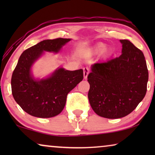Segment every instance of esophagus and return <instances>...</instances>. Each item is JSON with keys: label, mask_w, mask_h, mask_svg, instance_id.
<instances>
[{"label": "esophagus", "mask_w": 155, "mask_h": 155, "mask_svg": "<svg viewBox=\"0 0 155 155\" xmlns=\"http://www.w3.org/2000/svg\"><path fill=\"white\" fill-rule=\"evenodd\" d=\"M89 73H90V70H89L88 68L87 67L84 68H83V75H84V79H87Z\"/></svg>", "instance_id": "34e87169"}]
</instances>
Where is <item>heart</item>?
<instances>
[{"label":"heart","mask_w":155,"mask_h":155,"mask_svg":"<svg viewBox=\"0 0 155 155\" xmlns=\"http://www.w3.org/2000/svg\"><path fill=\"white\" fill-rule=\"evenodd\" d=\"M106 49V45L103 43H99L98 44H97L96 46H95L94 48V54H100V53L103 52L104 54H107L108 51Z\"/></svg>","instance_id":"b5f03b06"}]
</instances>
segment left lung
<instances>
[{
	"label": "left lung",
	"instance_id": "obj_1",
	"mask_svg": "<svg viewBox=\"0 0 155 155\" xmlns=\"http://www.w3.org/2000/svg\"><path fill=\"white\" fill-rule=\"evenodd\" d=\"M119 57L92 65L87 76L88 99L97 115L119 118L130 114L147 92L148 70L143 53L130 41L120 39Z\"/></svg>",
	"mask_w": 155,
	"mask_h": 155
}]
</instances>
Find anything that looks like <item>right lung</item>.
Returning <instances> with one entry per match:
<instances>
[{
    "instance_id": "right-lung-1",
    "label": "right lung",
    "mask_w": 155,
    "mask_h": 155,
    "mask_svg": "<svg viewBox=\"0 0 155 155\" xmlns=\"http://www.w3.org/2000/svg\"><path fill=\"white\" fill-rule=\"evenodd\" d=\"M71 39L58 38L40 41L23 51L12 73V94L25 112L39 118L56 116L64 109L67 95L83 79L82 69H57L47 78L36 80L31 73L33 63L44 51L58 53Z\"/></svg>"
}]
</instances>
